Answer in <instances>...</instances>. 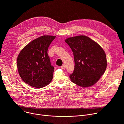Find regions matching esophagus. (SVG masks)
<instances>
[{"instance_id":"1","label":"esophagus","mask_w":124,"mask_h":124,"mask_svg":"<svg viewBox=\"0 0 124 124\" xmlns=\"http://www.w3.org/2000/svg\"><path fill=\"white\" fill-rule=\"evenodd\" d=\"M61 68H62V69H65V64H63V65H62V66H61Z\"/></svg>"}]
</instances>
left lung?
<instances>
[{
	"label": "left lung",
	"instance_id": "left-lung-1",
	"mask_svg": "<svg viewBox=\"0 0 124 124\" xmlns=\"http://www.w3.org/2000/svg\"><path fill=\"white\" fill-rule=\"evenodd\" d=\"M65 41L72 50L74 69L71 81L82 87L93 86L105 73L107 66L106 55L100 45L89 37L81 35Z\"/></svg>",
	"mask_w": 124,
	"mask_h": 124
}]
</instances>
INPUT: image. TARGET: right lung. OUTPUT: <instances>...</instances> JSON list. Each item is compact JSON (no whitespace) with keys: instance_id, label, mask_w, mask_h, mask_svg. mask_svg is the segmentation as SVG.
Here are the masks:
<instances>
[{"instance_id":"right-lung-1","label":"right lung","mask_w":124,"mask_h":124,"mask_svg":"<svg viewBox=\"0 0 124 124\" xmlns=\"http://www.w3.org/2000/svg\"><path fill=\"white\" fill-rule=\"evenodd\" d=\"M56 36H42L31 41L21 50L17 67L22 80L29 85L39 88L47 86L53 77L48 49Z\"/></svg>"}]
</instances>
